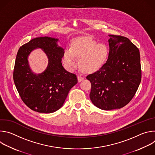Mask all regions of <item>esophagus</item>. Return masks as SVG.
Listing matches in <instances>:
<instances>
[{
    "label": "esophagus",
    "mask_w": 155,
    "mask_h": 155,
    "mask_svg": "<svg viewBox=\"0 0 155 155\" xmlns=\"http://www.w3.org/2000/svg\"><path fill=\"white\" fill-rule=\"evenodd\" d=\"M77 78H78V82H80V81H81L82 80H84L83 77H81V76H80V75H78V76L77 77Z\"/></svg>",
    "instance_id": "obj_1"
}]
</instances>
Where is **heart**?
Returning <instances> with one entry per match:
<instances>
[{
  "mask_svg": "<svg viewBox=\"0 0 155 155\" xmlns=\"http://www.w3.org/2000/svg\"><path fill=\"white\" fill-rule=\"evenodd\" d=\"M109 50L103 43H98L90 37H80L75 40L71 49L67 48L63 55V62L69 69L77 65V58L81 69L87 73L94 72L101 69L108 59Z\"/></svg>",
  "mask_w": 155,
  "mask_h": 155,
  "instance_id": "b5f03b06",
  "label": "heart"
}]
</instances>
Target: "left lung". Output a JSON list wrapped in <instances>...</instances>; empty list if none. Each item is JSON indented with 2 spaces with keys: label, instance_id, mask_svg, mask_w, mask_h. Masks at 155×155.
<instances>
[{
  "label": "left lung",
  "instance_id": "8db88e82",
  "mask_svg": "<svg viewBox=\"0 0 155 155\" xmlns=\"http://www.w3.org/2000/svg\"><path fill=\"white\" fill-rule=\"evenodd\" d=\"M108 36L107 62L99 70L86 77L91 83V101L104 110L127 105L134 96L142 77L138 48L125 37Z\"/></svg>",
  "mask_w": 155,
  "mask_h": 155
}]
</instances>
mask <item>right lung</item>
<instances>
[{
    "instance_id": "add662e5",
    "label": "right lung",
    "mask_w": 155,
    "mask_h": 155,
    "mask_svg": "<svg viewBox=\"0 0 155 155\" xmlns=\"http://www.w3.org/2000/svg\"><path fill=\"white\" fill-rule=\"evenodd\" d=\"M58 40L49 37L33 38L21 47L16 55L13 71L15 84L23 102L39 113L57 111L78 82L76 75L68 72L62 65L64 49L58 46ZM36 48L42 49L49 59L47 69L39 74L31 72L27 59Z\"/></svg>"
}]
</instances>
